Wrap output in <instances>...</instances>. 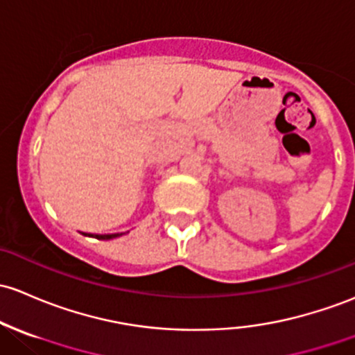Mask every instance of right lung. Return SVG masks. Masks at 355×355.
<instances>
[{"mask_svg":"<svg viewBox=\"0 0 355 355\" xmlns=\"http://www.w3.org/2000/svg\"><path fill=\"white\" fill-rule=\"evenodd\" d=\"M86 235V234H85ZM120 235L123 234H108V235H94V239H100V240H110V239H115V237H120ZM93 237V235H91Z\"/></svg>","mask_w":355,"mask_h":355,"instance_id":"obj_1","label":"right lung"}]
</instances>
